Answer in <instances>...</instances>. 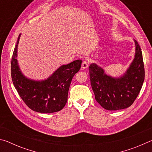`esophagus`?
<instances>
[{
    "mask_svg": "<svg viewBox=\"0 0 152 152\" xmlns=\"http://www.w3.org/2000/svg\"><path fill=\"white\" fill-rule=\"evenodd\" d=\"M90 64V61L88 60H85L82 61V69H86L88 67Z\"/></svg>",
    "mask_w": 152,
    "mask_h": 152,
    "instance_id": "34e87169",
    "label": "esophagus"
}]
</instances>
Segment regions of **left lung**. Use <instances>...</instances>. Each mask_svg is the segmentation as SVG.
Here are the masks:
<instances>
[{
  "label": "left lung",
  "mask_w": 152,
  "mask_h": 152,
  "mask_svg": "<svg viewBox=\"0 0 152 152\" xmlns=\"http://www.w3.org/2000/svg\"><path fill=\"white\" fill-rule=\"evenodd\" d=\"M135 43L134 60L120 78L107 75L103 69L96 64L89 66L95 99L106 110H117L130 107L141 91L145 78V70L141 48L136 40Z\"/></svg>",
  "instance_id": "left-lung-1"
}]
</instances>
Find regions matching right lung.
I'll return each mask as SVG.
<instances>
[{
  "label": "right lung",
  "mask_w": 152,
  "mask_h": 152,
  "mask_svg": "<svg viewBox=\"0 0 152 152\" xmlns=\"http://www.w3.org/2000/svg\"><path fill=\"white\" fill-rule=\"evenodd\" d=\"M20 35L11 60V77L15 88L25 104L34 111L41 113L60 111L68 101L71 81L80 68L82 60H77L60 66L45 80L28 79L20 72L16 58Z\"/></svg>",
  "instance_id": "1"
}]
</instances>
